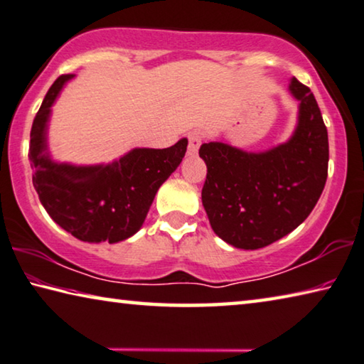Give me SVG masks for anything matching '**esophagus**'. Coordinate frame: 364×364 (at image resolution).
<instances>
[{
    "label": "esophagus",
    "mask_w": 364,
    "mask_h": 364,
    "mask_svg": "<svg viewBox=\"0 0 364 364\" xmlns=\"http://www.w3.org/2000/svg\"><path fill=\"white\" fill-rule=\"evenodd\" d=\"M201 140H203V136H201L200 132H190L188 134V150L187 153L190 156H193L198 151V148L201 145Z\"/></svg>",
    "instance_id": "obj_1"
}]
</instances>
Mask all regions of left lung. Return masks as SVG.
I'll list each match as a JSON object with an SVG mask.
<instances>
[{
    "instance_id": "left-lung-1",
    "label": "left lung",
    "mask_w": 364,
    "mask_h": 364,
    "mask_svg": "<svg viewBox=\"0 0 364 364\" xmlns=\"http://www.w3.org/2000/svg\"><path fill=\"white\" fill-rule=\"evenodd\" d=\"M300 101L299 124L289 141L248 153L223 141L200 146L206 163L201 201L214 234L235 248L258 250L299 228L323 193L329 140L311 90L290 80Z\"/></svg>"
}]
</instances>
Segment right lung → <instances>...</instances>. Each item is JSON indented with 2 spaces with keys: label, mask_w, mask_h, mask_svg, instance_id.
I'll use <instances>...</instances> for the list:
<instances>
[{
  "label": "right lung",
  "mask_w": 364,
  "mask_h": 364,
  "mask_svg": "<svg viewBox=\"0 0 364 364\" xmlns=\"http://www.w3.org/2000/svg\"><path fill=\"white\" fill-rule=\"evenodd\" d=\"M73 77H58L33 119L28 146L33 187L53 221L69 234L88 243H117L141 228L158 188L186 156L188 141L182 139L163 150L134 148L109 164L55 163L46 145L48 119Z\"/></svg>",
  "instance_id": "add662e5"
}]
</instances>
